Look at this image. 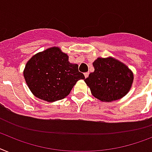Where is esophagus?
<instances>
[{
  "label": "esophagus",
  "mask_w": 152,
  "mask_h": 152,
  "mask_svg": "<svg viewBox=\"0 0 152 152\" xmlns=\"http://www.w3.org/2000/svg\"><path fill=\"white\" fill-rule=\"evenodd\" d=\"M89 76V72H85L84 73V76H85V78H87Z\"/></svg>",
  "instance_id": "1"
}]
</instances>
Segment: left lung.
<instances>
[{"label": "left lung", "instance_id": "8db88e82", "mask_svg": "<svg viewBox=\"0 0 152 152\" xmlns=\"http://www.w3.org/2000/svg\"><path fill=\"white\" fill-rule=\"evenodd\" d=\"M93 65L94 72L84 81L94 97L102 102H111L120 99L129 92L134 74L125 64L108 57L97 58Z\"/></svg>", "mask_w": 152, "mask_h": 152}]
</instances>
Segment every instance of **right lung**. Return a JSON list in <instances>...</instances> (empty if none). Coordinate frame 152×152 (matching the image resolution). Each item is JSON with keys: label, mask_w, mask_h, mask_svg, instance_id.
I'll list each match as a JSON object with an SVG mask.
<instances>
[{"label": "right lung", "mask_w": 152, "mask_h": 152, "mask_svg": "<svg viewBox=\"0 0 152 152\" xmlns=\"http://www.w3.org/2000/svg\"><path fill=\"white\" fill-rule=\"evenodd\" d=\"M23 76L33 95L48 102L65 98L79 80L85 79L78 65L70 63L69 56L57 47L33 55Z\"/></svg>", "instance_id": "1"}]
</instances>
